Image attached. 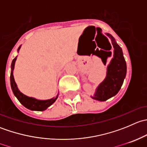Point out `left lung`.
<instances>
[{"label": "left lung", "instance_id": "left-lung-1", "mask_svg": "<svg viewBox=\"0 0 147 147\" xmlns=\"http://www.w3.org/2000/svg\"><path fill=\"white\" fill-rule=\"evenodd\" d=\"M107 35H108L112 40L114 47V56L107 67L106 78L98 86L94 97H92V98L98 101H106L116 95L121 89L127 74V64L123 56L122 50L110 34L107 33ZM108 55L110 57L112 52H109ZM107 58L104 60L101 57L105 65H106Z\"/></svg>", "mask_w": 147, "mask_h": 147}]
</instances>
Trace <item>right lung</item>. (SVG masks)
I'll return each mask as SVG.
<instances>
[{
    "mask_svg": "<svg viewBox=\"0 0 147 147\" xmlns=\"http://www.w3.org/2000/svg\"><path fill=\"white\" fill-rule=\"evenodd\" d=\"M20 48V46L18 47V50L19 51ZM17 59V57H15L11 63V72H10V85H11L12 90H13V94H15L16 97H17L18 100H19V102L22 104L24 107H26L28 109H31V110H35V111H43L45 109H47L48 107H50V105H53L55 100H57V97H58V94L56 96V97L55 98H52L50 100H36L35 98H32V97H29L28 96L25 95L23 93L20 92L19 91L18 88L17 87V84H16V82H15L14 78H13V71L14 69L15 66V63H16V60Z\"/></svg>",
    "mask_w": 147,
    "mask_h": 147,
    "instance_id": "add662e5",
    "label": "right lung"
}]
</instances>
